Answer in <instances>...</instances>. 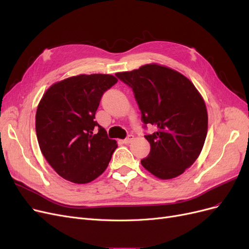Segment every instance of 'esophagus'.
<instances>
[{
  "mask_svg": "<svg viewBox=\"0 0 249 249\" xmlns=\"http://www.w3.org/2000/svg\"><path fill=\"white\" fill-rule=\"evenodd\" d=\"M133 139H134V136L130 134V135H127V137L124 140V142L125 143V144H129V143H131L133 141Z\"/></svg>",
  "mask_w": 249,
  "mask_h": 249,
  "instance_id": "obj_1",
  "label": "esophagus"
}]
</instances>
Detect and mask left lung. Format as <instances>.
I'll return each mask as SVG.
<instances>
[{
  "label": "left lung",
  "mask_w": 249,
  "mask_h": 249,
  "mask_svg": "<svg viewBox=\"0 0 249 249\" xmlns=\"http://www.w3.org/2000/svg\"><path fill=\"white\" fill-rule=\"evenodd\" d=\"M115 76L134 92L143 127L150 144L142 166L157 178H176L197 159L208 132L206 104L197 89L182 73L166 66L146 64Z\"/></svg>",
  "instance_id": "8db88e82"
}]
</instances>
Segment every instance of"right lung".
I'll return each mask as SVG.
<instances>
[{
  "mask_svg": "<svg viewBox=\"0 0 249 249\" xmlns=\"http://www.w3.org/2000/svg\"><path fill=\"white\" fill-rule=\"evenodd\" d=\"M116 83L111 74H80L55 83L42 96L37 140L53 169L70 182L86 184L100 177L117 148L94 119L103 94Z\"/></svg>",
  "mask_w": 249,
  "mask_h": 249,
  "instance_id": "right-lung-1",
  "label": "right lung"
}]
</instances>
